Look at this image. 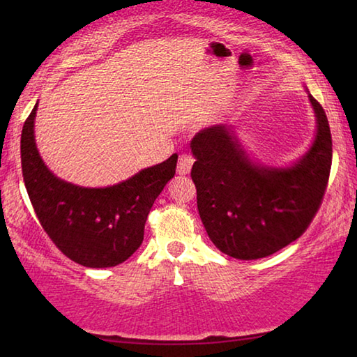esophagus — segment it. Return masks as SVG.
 <instances>
[{
	"label": "esophagus",
	"instance_id": "obj_1",
	"mask_svg": "<svg viewBox=\"0 0 357 357\" xmlns=\"http://www.w3.org/2000/svg\"><path fill=\"white\" fill-rule=\"evenodd\" d=\"M195 159L190 154H181L178 159V173L179 174H187L190 172V168L193 165Z\"/></svg>",
	"mask_w": 357,
	"mask_h": 357
}]
</instances>
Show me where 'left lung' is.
<instances>
[{"mask_svg": "<svg viewBox=\"0 0 357 357\" xmlns=\"http://www.w3.org/2000/svg\"><path fill=\"white\" fill-rule=\"evenodd\" d=\"M312 148L289 168L252 164L231 128L211 126L192 138L195 155L190 176L197 206L209 239L239 259L264 258L291 244L321 206L332 164V138L319 102Z\"/></svg>", "mask_w": 357, "mask_h": 357, "instance_id": "8db88e82", "label": "left lung"}]
</instances>
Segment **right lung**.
<instances>
[{
  "mask_svg": "<svg viewBox=\"0 0 357 357\" xmlns=\"http://www.w3.org/2000/svg\"><path fill=\"white\" fill-rule=\"evenodd\" d=\"M22 130V173L29 200L44 231L66 257L86 268H112L143 243L144 223L155 198L176 173L178 155L144 168L104 189L78 187L56 178L34 143V116Z\"/></svg>",
  "mask_w": 357,
  "mask_h": 357,
  "instance_id": "right-lung-1",
  "label": "right lung"
}]
</instances>
